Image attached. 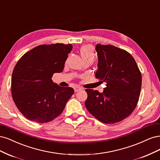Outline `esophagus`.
Returning <instances> with one entry per match:
<instances>
[{
    "label": "esophagus",
    "instance_id": "esophagus-1",
    "mask_svg": "<svg viewBox=\"0 0 160 160\" xmlns=\"http://www.w3.org/2000/svg\"><path fill=\"white\" fill-rule=\"evenodd\" d=\"M74 91L76 92H78V91H80V90H82V88H80V87H77V86H76V87H74Z\"/></svg>",
    "mask_w": 160,
    "mask_h": 160
}]
</instances>
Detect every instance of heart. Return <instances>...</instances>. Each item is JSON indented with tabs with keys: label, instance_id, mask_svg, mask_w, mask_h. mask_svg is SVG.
Wrapping results in <instances>:
<instances>
[{
	"label": "heart",
	"instance_id": "obj_1",
	"mask_svg": "<svg viewBox=\"0 0 160 160\" xmlns=\"http://www.w3.org/2000/svg\"><path fill=\"white\" fill-rule=\"evenodd\" d=\"M80 52L82 58H93L94 57V50L93 46L91 45H85L82 46L80 49Z\"/></svg>",
	"mask_w": 160,
	"mask_h": 160
}]
</instances>
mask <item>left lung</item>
Instances as JSON below:
<instances>
[{
	"mask_svg": "<svg viewBox=\"0 0 160 160\" xmlns=\"http://www.w3.org/2000/svg\"><path fill=\"white\" fill-rule=\"evenodd\" d=\"M98 56L96 78L105 82L102 93L86 89L87 110L104 123H114L130 116L136 108L142 87V74L127 51L116 46H96Z\"/></svg>",
	"mask_w": 160,
	"mask_h": 160,
	"instance_id": "obj_1",
	"label": "left lung"
}]
</instances>
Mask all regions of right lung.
<instances>
[{
	"label": "right lung",
	"instance_id": "add662e5",
	"mask_svg": "<svg viewBox=\"0 0 160 160\" xmlns=\"http://www.w3.org/2000/svg\"><path fill=\"white\" fill-rule=\"evenodd\" d=\"M72 49L71 44H42L28 51L18 61L12 75V96L18 110L27 119L46 123L63 112L74 90L54 84L52 77L62 72Z\"/></svg>",
	"mask_w": 160,
	"mask_h": 160
}]
</instances>
